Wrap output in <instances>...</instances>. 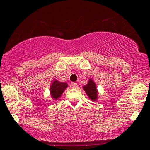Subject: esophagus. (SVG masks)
Here are the masks:
<instances>
[{
	"mask_svg": "<svg viewBox=\"0 0 150 150\" xmlns=\"http://www.w3.org/2000/svg\"><path fill=\"white\" fill-rule=\"evenodd\" d=\"M71 87H72L73 89H76L77 87H78V84H77V83L73 82V83H71Z\"/></svg>",
	"mask_w": 150,
	"mask_h": 150,
	"instance_id": "esophagus-1",
	"label": "esophagus"
}]
</instances>
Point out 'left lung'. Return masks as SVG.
Wrapping results in <instances>:
<instances>
[{
    "label": "left lung",
    "instance_id": "1",
    "mask_svg": "<svg viewBox=\"0 0 150 150\" xmlns=\"http://www.w3.org/2000/svg\"><path fill=\"white\" fill-rule=\"evenodd\" d=\"M83 90L85 91L87 96L90 100L93 102H96L98 100V92L97 90L96 84L93 78H90L87 81V83L83 87Z\"/></svg>",
    "mask_w": 150,
    "mask_h": 150
}]
</instances>
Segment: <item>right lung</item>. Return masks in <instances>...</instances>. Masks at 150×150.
<instances>
[{"instance_id":"1","label":"right lung","mask_w":150,"mask_h":150,"mask_svg":"<svg viewBox=\"0 0 150 150\" xmlns=\"http://www.w3.org/2000/svg\"><path fill=\"white\" fill-rule=\"evenodd\" d=\"M68 87V83L54 79L50 86V96L53 101H57L61 97L64 90Z\"/></svg>"}]
</instances>
